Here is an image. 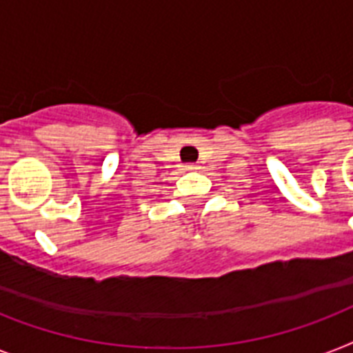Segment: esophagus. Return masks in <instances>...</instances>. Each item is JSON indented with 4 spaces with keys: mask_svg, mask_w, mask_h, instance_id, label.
<instances>
[{
    "mask_svg": "<svg viewBox=\"0 0 353 353\" xmlns=\"http://www.w3.org/2000/svg\"><path fill=\"white\" fill-rule=\"evenodd\" d=\"M196 168H198V166L194 165V163H190V165H187V166H185V170H188V172L196 170Z\"/></svg>",
    "mask_w": 353,
    "mask_h": 353,
    "instance_id": "esophagus-1",
    "label": "esophagus"
}]
</instances>
